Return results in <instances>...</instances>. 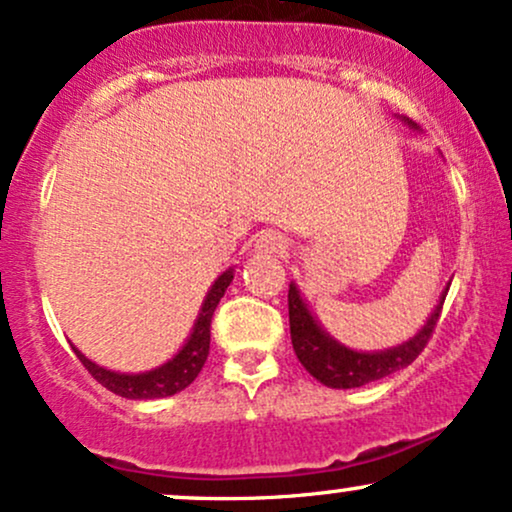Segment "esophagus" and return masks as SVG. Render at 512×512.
Wrapping results in <instances>:
<instances>
[{
  "instance_id": "esophagus-1",
  "label": "esophagus",
  "mask_w": 512,
  "mask_h": 512,
  "mask_svg": "<svg viewBox=\"0 0 512 512\" xmlns=\"http://www.w3.org/2000/svg\"><path fill=\"white\" fill-rule=\"evenodd\" d=\"M255 248H257V252H262V255H283L288 245H286V238H283L279 231L269 229V231L260 233Z\"/></svg>"
}]
</instances>
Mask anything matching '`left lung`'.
Listing matches in <instances>:
<instances>
[{
    "instance_id": "left-lung-1",
    "label": "left lung",
    "mask_w": 512,
    "mask_h": 512,
    "mask_svg": "<svg viewBox=\"0 0 512 512\" xmlns=\"http://www.w3.org/2000/svg\"><path fill=\"white\" fill-rule=\"evenodd\" d=\"M400 121L412 128V131H420L417 123L405 119V116H400ZM448 286L451 283H446V288L439 295V303L429 312L422 329H417V334L408 338V341L384 350H355L343 346L341 341H336L324 329L315 312L310 310L305 295L300 293L298 283L291 281V286H288V322H291V341L295 355H298L300 365L319 384L329 386V389H357V386H365L369 381L389 377L398 369L408 367L427 346L429 336H432L434 326L439 322Z\"/></svg>"
}]
</instances>
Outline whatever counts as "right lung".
I'll use <instances>...</instances> for the list:
<instances>
[{
  "label": "right lung",
  "mask_w": 512,
  "mask_h": 512,
  "mask_svg": "<svg viewBox=\"0 0 512 512\" xmlns=\"http://www.w3.org/2000/svg\"><path fill=\"white\" fill-rule=\"evenodd\" d=\"M233 274H236V269L229 267L214 279L205 300H202V307L197 312L188 338L178 348V353L162 362L159 367L147 369V372H114V369L92 362L76 346H71L73 353L78 355V360L83 362V367L88 369L92 377L100 381L104 389L116 393V396L128 400H157L174 396V393L188 389L197 374H200V369L205 367V360L209 355V326H212V315L217 310L219 300L224 298L229 283L233 281Z\"/></svg>",
  "instance_id": "obj_1"
}]
</instances>
